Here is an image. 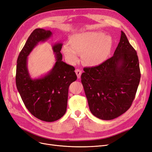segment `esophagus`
<instances>
[{"instance_id":"esophagus-1","label":"esophagus","mask_w":152,"mask_h":152,"mask_svg":"<svg viewBox=\"0 0 152 152\" xmlns=\"http://www.w3.org/2000/svg\"><path fill=\"white\" fill-rule=\"evenodd\" d=\"M75 72H76V75H77V78L80 79V77H81V71H80V69H76V71H75Z\"/></svg>"}]
</instances>
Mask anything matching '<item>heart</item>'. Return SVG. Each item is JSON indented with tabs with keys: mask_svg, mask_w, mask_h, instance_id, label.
Returning a JSON list of instances; mask_svg holds the SVG:
<instances>
[{
	"mask_svg": "<svg viewBox=\"0 0 152 152\" xmlns=\"http://www.w3.org/2000/svg\"><path fill=\"white\" fill-rule=\"evenodd\" d=\"M71 44H65L62 51L71 63L78 60L81 54L83 63L94 67L105 61L112 48V38L100 31H87L76 33L70 39Z\"/></svg>",
	"mask_w": 152,
	"mask_h": 152,
	"instance_id": "b5f03b06",
	"label": "heart"
}]
</instances>
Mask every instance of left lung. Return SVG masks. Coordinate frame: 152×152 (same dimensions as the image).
Masks as SVG:
<instances>
[{
  "mask_svg": "<svg viewBox=\"0 0 152 152\" xmlns=\"http://www.w3.org/2000/svg\"><path fill=\"white\" fill-rule=\"evenodd\" d=\"M81 76L91 113L111 120L127 111L141 78L138 56L121 31L114 55L102 64L85 67Z\"/></svg>",
  "mask_w": 152,
  "mask_h": 152,
  "instance_id": "1",
  "label": "left lung"
}]
</instances>
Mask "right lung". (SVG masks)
Returning <instances> with one entry per match:
<instances>
[{"label": "right lung", "mask_w": 152, "mask_h": 152, "mask_svg": "<svg viewBox=\"0 0 152 152\" xmlns=\"http://www.w3.org/2000/svg\"><path fill=\"white\" fill-rule=\"evenodd\" d=\"M50 30L36 29L30 34L19 54L16 71L17 90L26 107L35 118L46 122L60 119L67 110L69 85L77 79L75 67L62 61V43L53 46L56 62L52 69L38 78H32L28 57L39 43L52 37Z\"/></svg>", "instance_id": "right-lung-1"}]
</instances>
